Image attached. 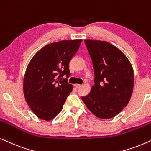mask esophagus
Masks as SVG:
<instances>
[{
	"label": "esophagus",
	"instance_id": "obj_1",
	"mask_svg": "<svg viewBox=\"0 0 151 151\" xmlns=\"http://www.w3.org/2000/svg\"><path fill=\"white\" fill-rule=\"evenodd\" d=\"M74 86H75V88H77V89H79V88L81 86V85H80V84H74Z\"/></svg>",
	"mask_w": 151,
	"mask_h": 151
}]
</instances>
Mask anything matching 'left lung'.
<instances>
[{"label": "left lung", "mask_w": 151, "mask_h": 151, "mask_svg": "<svg viewBox=\"0 0 151 151\" xmlns=\"http://www.w3.org/2000/svg\"><path fill=\"white\" fill-rule=\"evenodd\" d=\"M94 72V84L81 99L94 115L110 119L126 107L131 97L134 73L131 63L119 49L103 41L86 39Z\"/></svg>", "instance_id": "1"}]
</instances>
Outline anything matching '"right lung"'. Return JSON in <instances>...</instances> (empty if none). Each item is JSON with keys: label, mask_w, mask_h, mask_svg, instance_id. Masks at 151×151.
Instances as JSON below:
<instances>
[{"label": "right lung", "mask_w": 151, "mask_h": 151, "mask_svg": "<svg viewBox=\"0 0 151 151\" xmlns=\"http://www.w3.org/2000/svg\"><path fill=\"white\" fill-rule=\"evenodd\" d=\"M82 39L65 40L47 44L28 64L23 80L25 100L40 119L50 121L63 109L73 86L68 83L69 63ZM64 76L66 79H63Z\"/></svg>", "instance_id": "right-lung-1"}]
</instances>
